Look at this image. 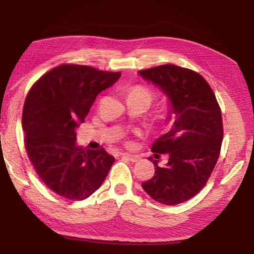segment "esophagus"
<instances>
[{
    "label": "esophagus",
    "mask_w": 254,
    "mask_h": 254,
    "mask_svg": "<svg viewBox=\"0 0 254 254\" xmlns=\"http://www.w3.org/2000/svg\"><path fill=\"white\" fill-rule=\"evenodd\" d=\"M121 156H122V158H127V160H130L131 162H136L137 160H139V157H137V156H134V154H130V153H122Z\"/></svg>",
    "instance_id": "obj_1"
}]
</instances>
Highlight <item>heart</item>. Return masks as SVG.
Instances as JSON below:
<instances>
[{
	"instance_id": "heart-1",
	"label": "heart",
	"mask_w": 254,
	"mask_h": 254,
	"mask_svg": "<svg viewBox=\"0 0 254 254\" xmlns=\"http://www.w3.org/2000/svg\"><path fill=\"white\" fill-rule=\"evenodd\" d=\"M128 95H135V96L144 97L145 100L149 102V104L151 103L152 97H153L151 91H150L149 88L144 87V86H135V87L131 88L130 92H128Z\"/></svg>"
}]
</instances>
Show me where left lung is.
Returning a JSON list of instances; mask_svg holds the SVG:
<instances>
[{"label": "left lung", "mask_w": 254, "mask_h": 254, "mask_svg": "<svg viewBox=\"0 0 254 254\" xmlns=\"http://www.w3.org/2000/svg\"><path fill=\"white\" fill-rule=\"evenodd\" d=\"M169 101L167 121L170 130L152 144L156 153H168L165 167L158 160L153 177L142 183L147 194L158 203L177 205L198 194L220 156L223 141L221 109L214 93L196 71L175 65H162L137 71Z\"/></svg>", "instance_id": "8db88e82"}]
</instances>
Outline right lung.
<instances>
[{
    "label": "right lung",
    "instance_id": "obj_1",
    "mask_svg": "<svg viewBox=\"0 0 254 254\" xmlns=\"http://www.w3.org/2000/svg\"><path fill=\"white\" fill-rule=\"evenodd\" d=\"M120 77L121 71L60 65L46 72L28 93L22 113L25 149L38 176L57 195L83 200L109 174L114 157L104 149L79 147L76 128L98 94Z\"/></svg>",
    "mask_w": 254,
    "mask_h": 254
}]
</instances>
